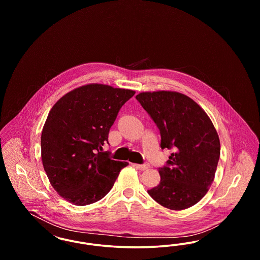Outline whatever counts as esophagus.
<instances>
[{"label": "esophagus", "instance_id": "esophagus-1", "mask_svg": "<svg viewBox=\"0 0 260 260\" xmlns=\"http://www.w3.org/2000/svg\"><path fill=\"white\" fill-rule=\"evenodd\" d=\"M134 167L136 168L137 170H140V171H145V170H148L150 168V165L148 162H145V164H142V165H138V164H134Z\"/></svg>", "mask_w": 260, "mask_h": 260}]
</instances>
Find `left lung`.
Returning <instances> with one entry per match:
<instances>
[{
    "label": "left lung",
    "instance_id": "obj_1",
    "mask_svg": "<svg viewBox=\"0 0 260 260\" xmlns=\"http://www.w3.org/2000/svg\"><path fill=\"white\" fill-rule=\"evenodd\" d=\"M161 135V148L173 150L159 168L160 184L148 194L173 210L197 204L210 188L220 156L218 135L198 104L174 91L141 92L136 96Z\"/></svg>",
    "mask_w": 260,
    "mask_h": 260
}]
</instances>
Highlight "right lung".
Instances as JSON below:
<instances>
[{
	"instance_id": "obj_1",
	"label": "right lung",
	"mask_w": 260,
	"mask_h": 260,
	"mask_svg": "<svg viewBox=\"0 0 260 260\" xmlns=\"http://www.w3.org/2000/svg\"><path fill=\"white\" fill-rule=\"evenodd\" d=\"M136 91L91 84L78 87L51 108L41 136L50 184L69 203L87 206L111 190L126 161L102 152L122 106ZM109 144V143H108Z\"/></svg>"
}]
</instances>
